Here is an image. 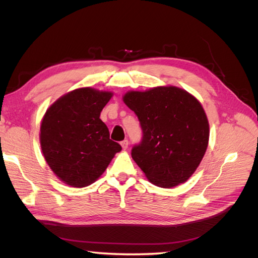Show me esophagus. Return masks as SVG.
I'll use <instances>...</instances> for the list:
<instances>
[{
  "label": "esophagus",
  "instance_id": "34e87169",
  "mask_svg": "<svg viewBox=\"0 0 258 258\" xmlns=\"http://www.w3.org/2000/svg\"><path fill=\"white\" fill-rule=\"evenodd\" d=\"M120 145H121V147H122V150H127L128 145H129L128 140H123V141L120 142Z\"/></svg>",
  "mask_w": 258,
  "mask_h": 258
}]
</instances>
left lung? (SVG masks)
Segmentation results:
<instances>
[{"label": "left lung", "instance_id": "1", "mask_svg": "<svg viewBox=\"0 0 258 258\" xmlns=\"http://www.w3.org/2000/svg\"><path fill=\"white\" fill-rule=\"evenodd\" d=\"M124 104L141 124L142 141L131 156L148 181L163 188L186 182L209 143V121L199 101L175 86L128 91Z\"/></svg>", "mask_w": 258, "mask_h": 258}]
</instances>
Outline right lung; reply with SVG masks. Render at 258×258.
Segmentation results:
<instances>
[{"mask_svg":"<svg viewBox=\"0 0 258 258\" xmlns=\"http://www.w3.org/2000/svg\"><path fill=\"white\" fill-rule=\"evenodd\" d=\"M112 97L111 91L79 88L59 98L46 111L40 134L42 152L63 183L80 188L96 182L121 151L100 119Z\"/></svg>","mask_w":258,"mask_h":258,"instance_id":"right-lung-1","label":"right lung"}]
</instances>
